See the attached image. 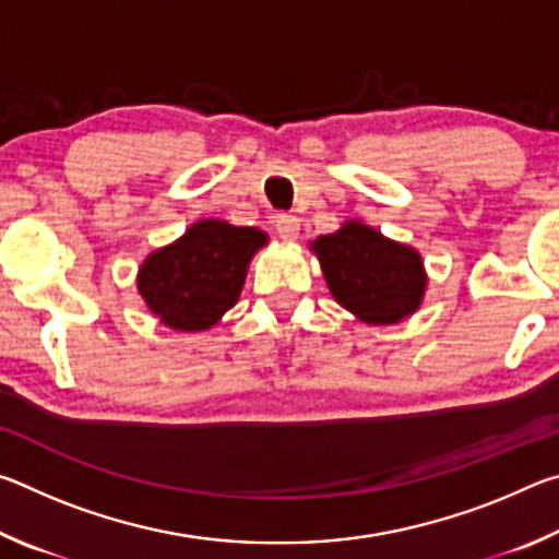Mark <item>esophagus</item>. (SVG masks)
<instances>
[{
	"label": "esophagus",
	"mask_w": 559,
	"mask_h": 559,
	"mask_svg": "<svg viewBox=\"0 0 559 559\" xmlns=\"http://www.w3.org/2000/svg\"><path fill=\"white\" fill-rule=\"evenodd\" d=\"M276 229H278V236L283 241H296L300 234V222L293 214H278Z\"/></svg>",
	"instance_id": "1"
}]
</instances>
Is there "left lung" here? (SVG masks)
Instances as JSON below:
<instances>
[{
	"label": "left lung",
	"mask_w": 559,
	"mask_h": 559,
	"mask_svg": "<svg viewBox=\"0 0 559 559\" xmlns=\"http://www.w3.org/2000/svg\"><path fill=\"white\" fill-rule=\"evenodd\" d=\"M340 306L370 325H392L421 306L427 273L419 251L362 222H345L310 243Z\"/></svg>",
	"instance_id": "1"
}]
</instances>
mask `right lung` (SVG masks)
I'll return each mask as SVG.
<instances>
[{
	"instance_id": "right-lung-1",
	"label": "right lung",
	"mask_w": 559,
	"mask_h": 559,
	"mask_svg": "<svg viewBox=\"0 0 559 559\" xmlns=\"http://www.w3.org/2000/svg\"><path fill=\"white\" fill-rule=\"evenodd\" d=\"M266 241L253 226L194 222L175 243L145 259L138 273L140 296L167 328L210 330L236 306L249 261Z\"/></svg>"
}]
</instances>
